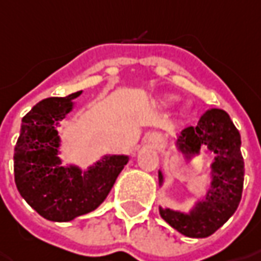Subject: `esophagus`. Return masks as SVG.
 Returning a JSON list of instances; mask_svg holds the SVG:
<instances>
[{
    "instance_id": "obj_1",
    "label": "esophagus",
    "mask_w": 261,
    "mask_h": 261,
    "mask_svg": "<svg viewBox=\"0 0 261 261\" xmlns=\"http://www.w3.org/2000/svg\"><path fill=\"white\" fill-rule=\"evenodd\" d=\"M152 143H154V144H156V146H158V144H161V139H159V137H156V136H154V137H152Z\"/></svg>"
}]
</instances>
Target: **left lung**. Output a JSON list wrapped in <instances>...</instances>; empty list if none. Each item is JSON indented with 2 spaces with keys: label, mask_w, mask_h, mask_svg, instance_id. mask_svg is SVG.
<instances>
[{
  "label": "left lung",
  "mask_w": 261,
  "mask_h": 261,
  "mask_svg": "<svg viewBox=\"0 0 261 261\" xmlns=\"http://www.w3.org/2000/svg\"><path fill=\"white\" fill-rule=\"evenodd\" d=\"M176 149L187 159L200 154L204 146L213 154L210 186L206 196L188 213L159 206V213L179 233L190 238H206L228 221L241 201L244 159L241 136L223 109H209L194 127H187L176 137ZM164 174L159 171V186Z\"/></svg>",
  "instance_id": "left-lung-1"
}]
</instances>
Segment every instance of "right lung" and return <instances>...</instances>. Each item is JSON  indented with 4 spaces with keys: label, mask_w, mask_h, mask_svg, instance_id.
<instances>
[{
    "label": "right lung",
    "mask_w": 261,
    "mask_h": 261,
    "mask_svg": "<svg viewBox=\"0 0 261 261\" xmlns=\"http://www.w3.org/2000/svg\"><path fill=\"white\" fill-rule=\"evenodd\" d=\"M80 92L40 100L21 119L14 149V179L20 196L54 222H68L99 207L128 162L127 154H105L86 171L63 165L57 127L74 108Z\"/></svg>",
    "instance_id": "obj_1"
}]
</instances>
